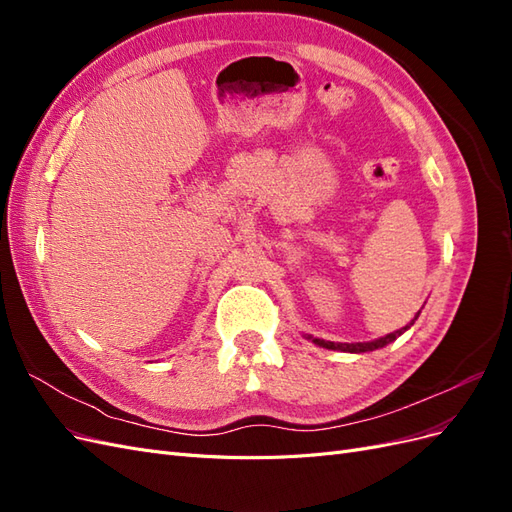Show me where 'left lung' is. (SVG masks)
Listing matches in <instances>:
<instances>
[{"instance_id":"8db88e82","label":"left lung","mask_w":512,"mask_h":512,"mask_svg":"<svg viewBox=\"0 0 512 512\" xmlns=\"http://www.w3.org/2000/svg\"><path fill=\"white\" fill-rule=\"evenodd\" d=\"M418 314H421V312H418ZM418 314L414 316V320L418 318ZM414 320L408 324V327L399 329V331H395V333L384 335V337H380V339H374V342H361V344H335V342H324V339H316V337H312V335H307V339H312L314 344H318V346H322V348H329V350H342V352H369V350H378V348H384L386 344H391L393 339H397L401 333L408 331V329L412 327Z\"/></svg>"}]
</instances>
